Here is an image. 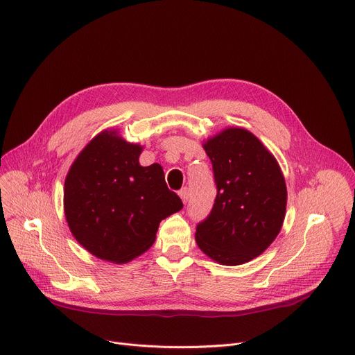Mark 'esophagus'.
<instances>
[{"mask_svg":"<svg viewBox=\"0 0 355 355\" xmlns=\"http://www.w3.org/2000/svg\"><path fill=\"white\" fill-rule=\"evenodd\" d=\"M179 196H180L182 202H183V203H186V202H187V199H189V189H187V187H183V189L179 191Z\"/></svg>","mask_w":355,"mask_h":355,"instance_id":"34e87169","label":"esophagus"}]
</instances>
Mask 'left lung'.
<instances>
[{"label": "left lung", "mask_w": 355, "mask_h": 355, "mask_svg": "<svg viewBox=\"0 0 355 355\" xmlns=\"http://www.w3.org/2000/svg\"><path fill=\"white\" fill-rule=\"evenodd\" d=\"M203 148L213 164L217 196L196 228V243L213 261L235 266L259 257L282 228L288 191L269 149L248 130L230 127Z\"/></svg>", "instance_id": "1"}]
</instances>
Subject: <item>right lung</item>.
Returning a JSON list of instances; mask_svg holds the SVG:
<instances>
[{"label":"right lung","instance_id":"right-lung-1","mask_svg":"<svg viewBox=\"0 0 355 355\" xmlns=\"http://www.w3.org/2000/svg\"><path fill=\"white\" fill-rule=\"evenodd\" d=\"M144 146L118 130L97 134L64 179L63 207L73 237L96 258L127 263L148 251L159 223L183 203L159 164L141 166Z\"/></svg>","mask_w":355,"mask_h":355}]
</instances>
